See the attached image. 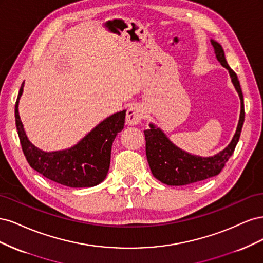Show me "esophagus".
Wrapping results in <instances>:
<instances>
[{
    "label": "esophagus",
    "mask_w": 263,
    "mask_h": 263,
    "mask_svg": "<svg viewBox=\"0 0 263 263\" xmlns=\"http://www.w3.org/2000/svg\"><path fill=\"white\" fill-rule=\"evenodd\" d=\"M142 117H144V108H142L140 105L135 104L130 106L127 110L126 114V122L128 125L134 126V125H138Z\"/></svg>",
    "instance_id": "esophagus-1"
}]
</instances>
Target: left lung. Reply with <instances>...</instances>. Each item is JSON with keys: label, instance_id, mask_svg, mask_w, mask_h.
<instances>
[{"label": "left lung", "instance_id": "left-lung-1", "mask_svg": "<svg viewBox=\"0 0 263 263\" xmlns=\"http://www.w3.org/2000/svg\"><path fill=\"white\" fill-rule=\"evenodd\" d=\"M211 43L214 47V52L216 54L217 60L222 67L228 70L232 82L238 95H239V122H238L236 133L229 145L219 151L218 154L211 157H200L182 150L166 137V135L161 128L150 123V128L144 132L146 138L147 160L153 176L166 185L179 186L192 184V183L217 176L225 166L230 156L234 154L237 142L240 137L245 121L243 95L240 83L237 74L228 66L222 47L214 39H211Z\"/></svg>", "mask_w": 263, "mask_h": 263}]
</instances>
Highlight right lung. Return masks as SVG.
Returning <instances> with one entry per match:
<instances>
[{
  "label": "right lung",
  "mask_w": 263,
  "mask_h": 263,
  "mask_svg": "<svg viewBox=\"0 0 263 263\" xmlns=\"http://www.w3.org/2000/svg\"><path fill=\"white\" fill-rule=\"evenodd\" d=\"M23 89L24 82L15 104V122L23 153L31 168L45 178L69 187L100 184L107 176L110 150L116 135L124 128L126 109L106 117L74 146L48 153L31 144L24 129L18 113Z\"/></svg>",
  "instance_id": "right-lung-1"
}]
</instances>
